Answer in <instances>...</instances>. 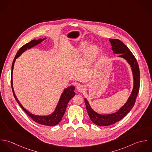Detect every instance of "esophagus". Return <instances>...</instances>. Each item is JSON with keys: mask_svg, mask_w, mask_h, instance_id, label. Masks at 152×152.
<instances>
[{"mask_svg": "<svg viewBox=\"0 0 152 152\" xmlns=\"http://www.w3.org/2000/svg\"><path fill=\"white\" fill-rule=\"evenodd\" d=\"M77 91L79 92H81V93H83L84 92L86 89V88L85 87V86L84 85H80L77 87Z\"/></svg>", "mask_w": 152, "mask_h": 152, "instance_id": "esophagus-1", "label": "esophagus"}]
</instances>
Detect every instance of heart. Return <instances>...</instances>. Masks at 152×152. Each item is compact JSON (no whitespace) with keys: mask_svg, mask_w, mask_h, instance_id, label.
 Instances as JSON below:
<instances>
[{"mask_svg":"<svg viewBox=\"0 0 152 152\" xmlns=\"http://www.w3.org/2000/svg\"><path fill=\"white\" fill-rule=\"evenodd\" d=\"M88 45V43L87 41L81 43L77 48V51L78 54H80L84 53L86 50L84 54V60L87 63H89L93 59H94V58L96 56L98 52V47L97 45L92 44L89 45L87 48Z\"/></svg>","mask_w":152,"mask_h":152,"instance_id":"heart-1","label":"heart"}]
</instances>
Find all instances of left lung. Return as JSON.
Listing matches in <instances>:
<instances>
[{
    "instance_id": "left-lung-1",
    "label": "left lung",
    "mask_w": 152,
    "mask_h": 152,
    "mask_svg": "<svg viewBox=\"0 0 152 152\" xmlns=\"http://www.w3.org/2000/svg\"><path fill=\"white\" fill-rule=\"evenodd\" d=\"M113 54H120L118 57L125 59L130 65L132 72L133 86V89L126 103L116 112L109 114H100L95 112L90 106L87 98L85 104L88 114L91 121L98 126H105L111 125L124 118L133 107L140 87V71L137 62L128 47L118 39H110Z\"/></svg>"
}]
</instances>
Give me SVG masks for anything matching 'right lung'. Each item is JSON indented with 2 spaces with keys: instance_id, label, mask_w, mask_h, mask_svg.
Masks as SVG:
<instances>
[{
  "instance_id": "add662e5",
  "label": "right lung",
  "mask_w": 152,
  "mask_h": 152,
  "mask_svg": "<svg viewBox=\"0 0 152 152\" xmlns=\"http://www.w3.org/2000/svg\"><path fill=\"white\" fill-rule=\"evenodd\" d=\"M47 38H43V39H39L38 40H33L31 42H28V43L26 44L23 46L19 49L18 52L17 53L14 60L12 63V74H11V86L12 88V91L14 95V96L17 101L19 105L20 106V107L23 109V110L36 122L43 125H46L48 126H53L58 124L61 121L62 118L65 113V110L66 108L67 104L69 102V101L73 98L75 95V92H74L75 89V87L73 86H71L69 87H67L65 88L61 94L60 99L58 101V102L54 109V112L48 115H37L31 113L29 111H28L26 108L23 107V106L20 104L19 102V99H18L17 96L15 95L14 89H13V68H14V64L15 63L16 60L20 56V55L22 53H23L24 51H26L27 49H30L33 48V47L41 43L44 40H45Z\"/></svg>"
}]
</instances>
